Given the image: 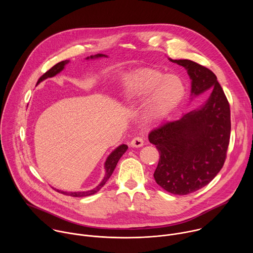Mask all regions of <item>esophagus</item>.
<instances>
[{
	"mask_svg": "<svg viewBox=\"0 0 253 253\" xmlns=\"http://www.w3.org/2000/svg\"><path fill=\"white\" fill-rule=\"evenodd\" d=\"M144 144V140L142 137H135L131 140L130 142V145L131 147H135V148H139V147H142Z\"/></svg>",
	"mask_w": 253,
	"mask_h": 253,
	"instance_id": "1",
	"label": "esophagus"
}]
</instances>
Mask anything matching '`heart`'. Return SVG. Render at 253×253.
Instances as JSON below:
<instances>
[{"label":"heart","instance_id":"heart-1","mask_svg":"<svg viewBox=\"0 0 253 253\" xmlns=\"http://www.w3.org/2000/svg\"><path fill=\"white\" fill-rule=\"evenodd\" d=\"M185 86L176 75H164L155 69H142L126 76L120 89L125 104H135L145 99L143 116L155 122L165 118L182 101Z\"/></svg>","mask_w":253,"mask_h":253}]
</instances>
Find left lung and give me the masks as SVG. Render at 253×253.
<instances>
[{
  "mask_svg": "<svg viewBox=\"0 0 253 253\" xmlns=\"http://www.w3.org/2000/svg\"><path fill=\"white\" fill-rule=\"evenodd\" d=\"M169 60L187 70L192 97L210 92L198 109L148 136L160 154L156 183L172 194L186 195L207 185L221 170L230 139V108L211 70L190 60Z\"/></svg>",
  "mask_w": 253,
  "mask_h": 253,
  "instance_id": "obj_1",
  "label": "left lung"
}]
</instances>
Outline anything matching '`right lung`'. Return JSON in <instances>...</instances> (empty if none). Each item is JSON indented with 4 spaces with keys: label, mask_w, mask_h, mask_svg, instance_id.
<instances>
[{
    "label": "right lung",
    "mask_w": 253,
    "mask_h": 253,
    "mask_svg": "<svg viewBox=\"0 0 253 253\" xmlns=\"http://www.w3.org/2000/svg\"><path fill=\"white\" fill-rule=\"evenodd\" d=\"M100 57H107L106 55H103V54H97L95 56H90V57H87L86 59L89 60V59H95V58H100ZM70 61L69 60H65V61H62V62H59L58 64H56L55 66H53L49 71H47L46 73L44 75H42L40 77V79L38 80V83L39 84L40 82H42L43 80L47 79V78H51V77H54L56 76L58 73H60V72L65 68V66L69 63ZM128 149V146L125 145V144H122V145L118 146L114 151H112V153L107 157L106 159V162H105V176L103 178V180L101 181V183L91 189V190H88V191H78V192H66V191H61V190H58V189H55L57 190L58 192L62 193V194H65V195H69V196H72V197H85V196H89V195H93L95 194L96 192H98L104 185L105 183L108 181V179L110 178V176L112 175L119 159L121 158V156L126 152V150Z\"/></svg>",
    "instance_id": "right-lung-1"
}]
</instances>
